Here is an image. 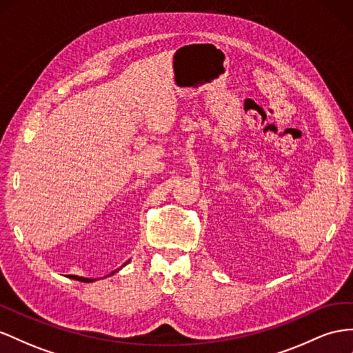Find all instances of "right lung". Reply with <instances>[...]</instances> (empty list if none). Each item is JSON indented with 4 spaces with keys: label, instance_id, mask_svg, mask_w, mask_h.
Returning <instances> with one entry per match:
<instances>
[{
    "label": "right lung",
    "instance_id": "obj_1",
    "mask_svg": "<svg viewBox=\"0 0 353 353\" xmlns=\"http://www.w3.org/2000/svg\"><path fill=\"white\" fill-rule=\"evenodd\" d=\"M129 261H130V260H129ZM129 261H126L125 264H123L121 268H125V265H126ZM121 268H120V269H121ZM120 269H117V270L111 272V273H110V274H107V276H111V274H114V273H116V272H119ZM107 276H103V278H107ZM68 278H71V279H75V281H80V282H93V281H98L97 278H94V279H93V278H83V276H77V274H70Z\"/></svg>",
    "mask_w": 353,
    "mask_h": 353
}]
</instances>
